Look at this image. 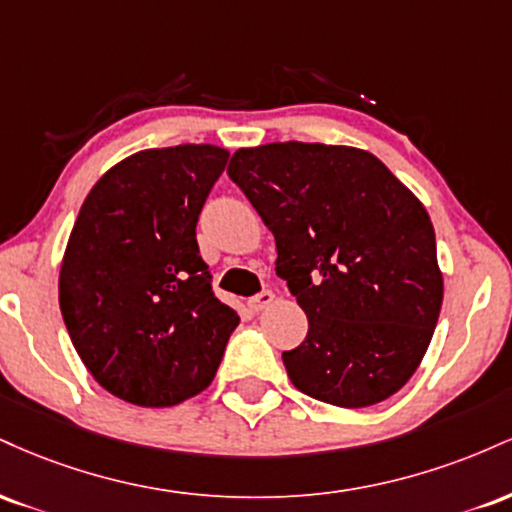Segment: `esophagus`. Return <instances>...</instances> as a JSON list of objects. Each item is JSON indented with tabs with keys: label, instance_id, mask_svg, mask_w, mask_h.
<instances>
[{
	"label": "esophagus",
	"instance_id": "34e87169",
	"mask_svg": "<svg viewBox=\"0 0 512 512\" xmlns=\"http://www.w3.org/2000/svg\"><path fill=\"white\" fill-rule=\"evenodd\" d=\"M272 301H274V293L272 291H260V293H257V296L250 298L248 305H250L252 310H255V313H260V310L267 308V305H272Z\"/></svg>",
	"mask_w": 512,
	"mask_h": 512
}]
</instances>
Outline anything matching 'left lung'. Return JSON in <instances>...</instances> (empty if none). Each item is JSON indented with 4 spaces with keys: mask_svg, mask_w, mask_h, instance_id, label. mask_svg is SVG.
Wrapping results in <instances>:
<instances>
[{
    "mask_svg": "<svg viewBox=\"0 0 512 512\" xmlns=\"http://www.w3.org/2000/svg\"><path fill=\"white\" fill-rule=\"evenodd\" d=\"M228 175L274 233L276 274L308 315V337L281 354L291 383L344 409L402 390L443 305L424 204L354 146L238 149Z\"/></svg>",
    "mask_w": 512,
    "mask_h": 512,
    "instance_id": "1",
    "label": "left lung"
}]
</instances>
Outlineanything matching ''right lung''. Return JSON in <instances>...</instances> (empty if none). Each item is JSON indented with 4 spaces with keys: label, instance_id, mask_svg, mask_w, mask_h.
I'll return each instance as SVG.
<instances>
[{
    "label": "right lung",
    "instance_id": "obj_1",
    "mask_svg": "<svg viewBox=\"0 0 512 512\" xmlns=\"http://www.w3.org/2000/svg\"><path fill=\"white\" fill-rule=\"evenodd\" d=\"M228 151L146 149L113 166L81 204L60 269V310L103 390L175 407L207 390L240 317L211 291L197 219Z\"/></svg>",
    "mask_w": 512,
    "mask_h": 512
}]
</instances>
